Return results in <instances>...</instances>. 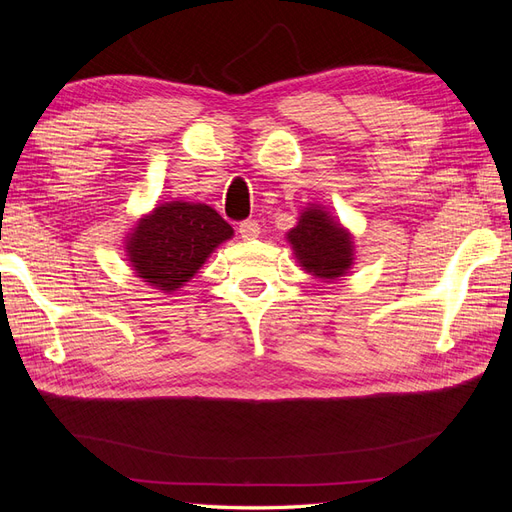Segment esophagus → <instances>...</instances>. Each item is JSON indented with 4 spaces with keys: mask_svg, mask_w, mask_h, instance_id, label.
Listing matches in <instances>:
<instances>
[{
    "mask_svg": "<svg viewBox=\"0 0 512 512\" xmlns=\"http://www.w3.org/2000/svg\"><path fill=\"white\" fill-rule=\"evenodd\" d=\"M239 235L245 241H252L260 235V224L256 220H245L239 224Z\"/></svg>",
    "mask_w": 512,
    "mask_h": 512,
    "instance_id": "esophagus-1",
    "label": "esophagus"
}]
</instances>
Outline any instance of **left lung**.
<instances>
[{
    "label": "left lung",
    "instance_id": "obj_1",
    "mask_svg": "<svg viewBox=\"0 0 512 512\" xmlns=\"http://www.w3.org/2000/svg\"><path fill=\"white\" fill-rule=\"evenodd\" d=\"M288 241L301 267L322 280L342 277L352 262L350 235L322 209H307L288 232Z\"/></svg>",
    "mask_w": 512,
    "mask_h": 512
}]
</instances>
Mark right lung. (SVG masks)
<instances>
[{
	"label": "right lung",
	"mask_w": 512,
	"mask_h": 512,
	"mask_svg": "<svg viewBox=\"0 0 512 512\" xmlns=\"http://www.w3.org/2000/svg\"><path fill=\"white\" fill-rule=\"evenodd\" d=\"M230 237L232 228L218 211L175 200L138 222L128 252L138 277L170 292L188 282L215 247Z\"/></svg>",
	"instance_id": "right-lung-1"
}]
</instances>
